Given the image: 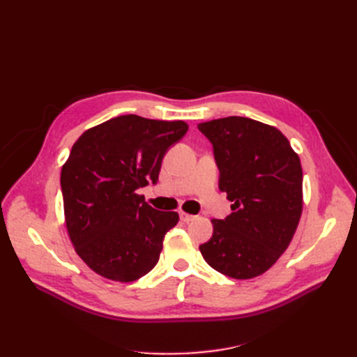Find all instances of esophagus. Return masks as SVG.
<instances>
[{
    "label": "esophagus",
    "mask_w": 357,
    "mask_h": 357,
    "mask_svg": "<svg viewBox=\"0 0 357 357\" xmlns=\"http://www.w3.org/2000/svg\"><path fill=\"white\" fill-rule=\"evenodd\" d=\"M193 219H195V215L188 214V213H185V211H181V213H180V220H181V222L189 223V222H192Z\"/></svg>",
    "instance_id": "34e87169"
}]
</instances>
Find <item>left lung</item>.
<instances>
[{
    "label": "left lung",
    "mask_w": 357,
    "mask_h": 357,
    "mask_svg": "<svg viewBox=\"0 0 357 357\" xmlns=\"http://www.w3.org/2000/svg\"><path fill=\"white\" fill-rule=\"evenodd\" d=\"M210 139L219 189L232 213L213 219L211 238L199 245L211 268L236 280L264 274L289 247L302 213L299 156L277 128L229 116L198 125Z\"/></svg>",
    "instance_id": "left-lung-1"
}]
</instances>
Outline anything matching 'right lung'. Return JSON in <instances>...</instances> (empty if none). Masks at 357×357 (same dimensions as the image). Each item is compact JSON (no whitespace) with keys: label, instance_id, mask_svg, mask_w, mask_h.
<instances>
[{"label":"right lung","instance_id":"right-lung-1","mask_svg":"<svg viewBox=\"0 0 357 357\" xmlns=\"http://www.w3.org/2000/svg\"><path fill=\"white\" fill-rule=\"evenodd\" d=\"M183 121L137 114L83 132L61 171L63 213L75 252L92 271L129 283L152 271L176 211H159L137 189L158 181L168 149L188 132Z\"/></svg>","mask_w":357,"mask_h":357}]
</instances>
